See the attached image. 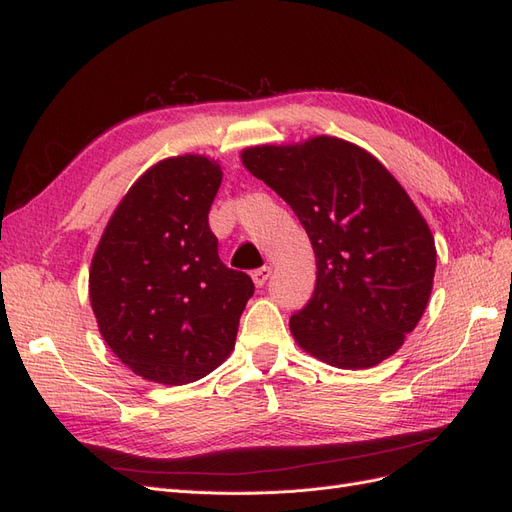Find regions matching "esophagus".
Here are the masks:
<instances>
[{
	"label": "esophagus",
	"mask_w": 512,
	"mask_h": 512,
	"mask_svg": "<svg viewBox=\"0 0 512 512\" xmlns=\"http://www.w3.org/2000/svg\"><path fill=\"white\" fill-rule=\"evenodd\" d=\"M269 275H271V267H260V269H256V271L252 273V279H254V284H256L258 288H262L264 284H267V279H269Z\"/></svg>",
	"instance_id": "1"
}]
</instances>
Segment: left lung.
<instances>
[{"mask_svg":"<svg viewBox=\"0 0 512 512\" xmlns=\"http://www.w3.org/2000/svg\"><path fill=\"white\" fill-rule=\"evenodd\" d=\"M241 163L311 241L315 290L290 317L298 347L349 370L394 356L428 307L436 271L434 237L407 190L373 154L330 135L245 148Z\"/></svg>","mask_w":512,"mask_h":512,"instance_id":"8db88e82","label":"left lung"}]
</instances>
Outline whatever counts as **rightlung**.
Masks as SVG:
<instances>
[{"label": "right lung", "instance_id": "1", "mask_svg": "<svg viewBox=\"0 0 512 512\" xmlns=\"http://www.w3.org/2000/svg\"><path fill=\"white\" fill-rule=\"evenodd\" d=\"M220 184L214 158H165L129 188L99 239L88 271L99 332L148 381H199L235 347L254 284L218 256L207 214Z\"/></svg>", "mask_w": 512, "mask_h": 512}]
</instances>
